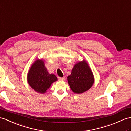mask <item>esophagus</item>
Listing matches in <instances>:
<instances>
[{"instance_id":"esophagus-1","label":"esophagus","mask_w":131,"mask_h":131,"mask_svg":"<svg viewBox=\"0 0 131 131\" xmlns=\"http://www.w3.org/2000/svg\"><path fill=\"white\" fill-rule=\"evenodd\" d=\"M65 79V77H58V79L59 81H64Z\"/></svg>"}]
</instances>
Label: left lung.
I'll list each match as a JSON object with an SVG mask.
<instances>
[{
    "instance_id": "8db88e82",
    "label": "left lung",
    "mask_w": 131,
    "mask_h": 131,
    "mask_svg": "<svg viewBox=\"0 0 131 131\" xmlns=\"http://www.w3.org/2000/svg\"><path fill=\"white\" fill-rule=\"evenodd\" d=\"M67 81L72 91L77 94L84 93L93 85V73L85 60L75 64L71 75L67 77Z\"/></svg>"
}]
</instances>
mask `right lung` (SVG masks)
<instances>
[{
    "mask_svg": "<svg viewBox=\"0 0 131 131\" xmlns=\"http://www.w3.org/2000/svg\"><path fill=\"white\" fill-rule=\"evenodd\" d=\"M57 81V77L49 74L42 59H37L31 66L27 75L28 84L38 93H46L53 82Z\"/></svg>",
    "mask_w": 131,
    "mask_h": 131,
    "instance_id": "1",
    "label": "right lung"
}]
</instances>
